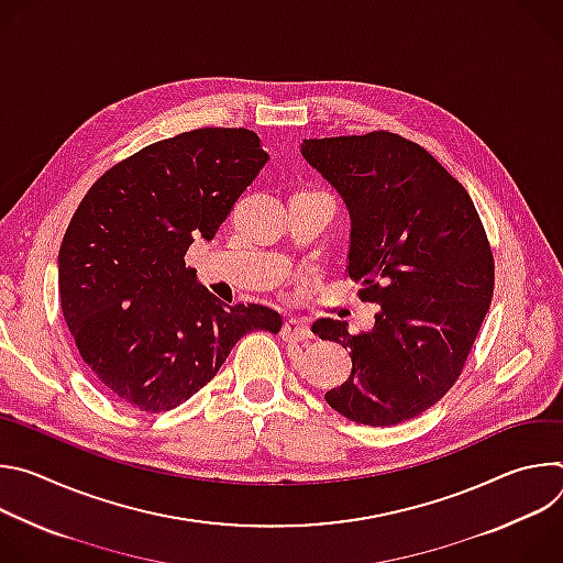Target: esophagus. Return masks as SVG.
Returning a JSON list of instances; mask_svg holds the SVG:
<instances>
[{
    "label": "esophagus",
    "mask_w": 563,
    "mask_h": 563,
    "mask_svg": "<svg viewBox=\"0 0 563 563\" xmlns=\"http://www.w3.org/2000/svg\"><path fill=\"white\" fill-rule=\"evenodd\" d=\"M280 334H283V341H287V343H305L311 339L309 325L305 323V320H298V318H289L283 325Z\"/></svg>",
    "instance_id": "1"
}]
</instances>
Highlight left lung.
<instances>
[{
	"mask_svg": "<svg viewBox=\"0 0 563 563\" xmlns=\"http://www.w3.org/2000/svg\"><path fill=\"white\" fill-rule=\"evenodd\" d=\"M302 155L343 196L347 274L378 305L372 332L320 318L311 332L352 350V374L325 394L363 426H396L456 383L490 309L495 256L476 207L421 144L391 133L305 140Z\"/></svg>",
	"mask_w": 563,
	"mask_h": 563,
	"instance_id": "left-lung-1",
	"label": "left lung"
}]
</instances>
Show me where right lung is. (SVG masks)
<instances>
[{
	"mask_svg": "<svg viewBox=\"0 0 563 563\" xmlns=\"http://www.w3.org/2000/svg\"><path fill=\"white\" fill-rule=\"evenodd\" d=\"M265 163L250 129H194L120 159L77 205L59 245V305L79 356L122 404L174 410L245 334L280 332L278 311L222 305L185 265Z\"/></svg>",
	"mask_w": 563,
	"mask_h": 563,
	"instance_id": "right-lung-1",
	"label": "right lung"
}]
</instances>
